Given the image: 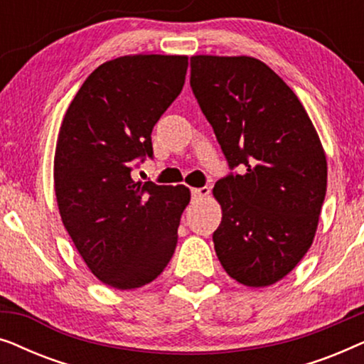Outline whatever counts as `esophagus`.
<instances>
[{"label": "esophagus", "mask_w": 364, "mask_h": 364, "mask_svg": "<svg viewBox=\"0 0 364 364\" xmlns=\"http://www.w3.org/2000/svg\"><path fill=\"white\" fill-rule=\"evenodd\" d=\"M191 193H192V197H193V198H202V197H207L208 193H210V187H208V186H203V187H198V188H192Z\"/></svg>", "instance_id": "esophagus-1"}]
</instances>
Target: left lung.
I'll return each mask as SVG.
<instances>
[{"instance_id":"obj_1","label":"left lung","mask_w":364,"mask_h":364,"mask_svg":"<svg viewBox=\"0 0 364 364\" xmlns=\"http://www.w3.org/2000/svg\"><path fill=\"white\" fill-rule=\"evenodd\" d=\"M191 87L232 171L213 187L217 257L237 282L268 287L315 237L326 196L320 137L295 92L255 58L193 56Z\"/></svg>"}]
</instances>
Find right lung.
Returning <instances> with one entry per match:
<instances>
[{
	"label": "right lung",
	"instance_id": "1",
	"mask_svg": "<svg viewBox=\"0 0 364 364\" xmlns=\"http://www.w3.org/2000/svg\"><path fill=\"white\" fill-rule=\"evenodd\" d=\"M187 56L137 54L94 69L68 107L54 156L63 223L94 275L116 290L157 278L177 247L191 192L134 182L152 129L181 94Z\"/></svg>",
	"mask_w": 364,
	"mask_h": 364
}]
</instances>
